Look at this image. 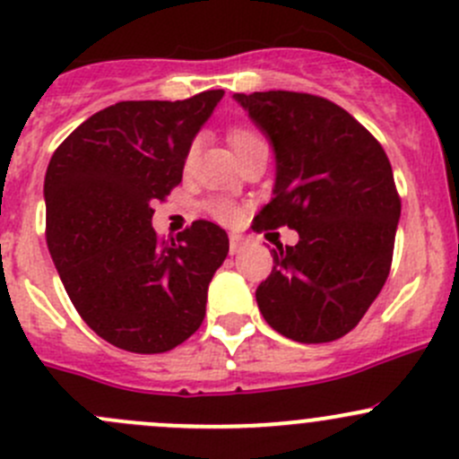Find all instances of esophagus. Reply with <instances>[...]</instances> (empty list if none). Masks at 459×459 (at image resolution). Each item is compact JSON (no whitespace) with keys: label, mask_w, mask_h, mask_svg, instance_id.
<instances>
[{"label":"esophagus","mask_w":459,"mask_h":459,"mask_svg":"<svg viewBox=\"0 0 459 459\" xmlns=\"http://www.w3.org/2000/svg\"><path fill=\"white\" fill-rule=\"evenodd\" d=\"M229 248H230V255H238V253L244 248V239L239 238V235H230V238H229Z\"/></svg>","instance_id":"obj_1"}]
</instances>
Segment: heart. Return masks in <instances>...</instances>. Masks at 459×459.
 Returning a JSON list of instances; mask_svg holds the SVG:
<instances>
[{
    "label": "heart",
    "instance_id": "obj_1",
    "mask_svg": "<svg viewBox=\"0 0 459 459\" xmlns=\"http://www.w3.org/2000/svg\"><path fill=\"white\" fill-rule=\"evenodd\" d=\"M229 140H230V143H233L235 152H238L239 157L247 155V152H251L253 148H259L266 143V140H264L257 131H253V128H247V126L230 128ZM200 148H202V137L197 135L195 140L188 143L186 155H184V166H186V169H191V166L195 164L197 155H200ZM208 211H211V215L215 217V220L224 221V224L235 221L239 217V212H242L239 211L238 204L226 200V197H215V200L208 202Z\"/></svg>",
    "mask_w": 459,
    "mask_h": 459
}]
</instances>
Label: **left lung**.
Returning a JSON list of instances; mask_svg holds the SVG:
<instances>
[{"label":"left lung","mask_w":459,"mask_h":459,"mask_svg":"<svg viewBox=\"0 0 459 459\" xmlns=\"http://www.w3.org/2000/svg\"><path fill=\"white\" fill-rule=\"evenodd\" d=\"M235 100L275 148L273 200L253 230L289 226L295 247L273 248L255 298L268 326L302 344L340 340L358 326L393 262L402 200L391 161L342 106L293 91Z\"/></svg>","instance_id":"obj_1"}]
</instances>
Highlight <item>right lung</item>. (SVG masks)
<instances>
[{
    "label": "right lung",
    "mask_w": 459,
    "mask_h": 459,
    "mask_svg": "<svg viewBox=\"0 0 459 459\" xmlns=\"http://www.w3.org/2000/svg\"><path fill=\"white\" fill-rule=\"evenodd\" d=\"M224 91L117 101L75 128L44 179L46 242L82 319L113 346L166 353L202 326L226 230L197 220L157 238L152 206L182 182L184 155Z\"/></svg>",
    "instance_id": "1"
}]
</instances>
